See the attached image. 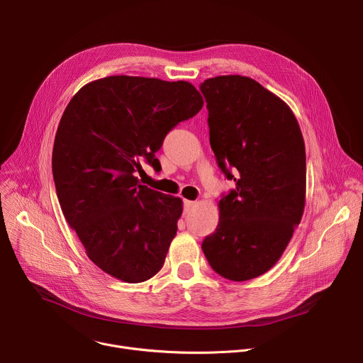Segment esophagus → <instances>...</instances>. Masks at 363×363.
Here are the masks:
<instances>
[{
  "mask_svg": "<svg viewBox=\"0 0 363 363\" xmlns=\"http://www.w3.org/2000/svg\"><path fill=\"white\" fill-rule=\"evenodd\" d=\"M195 205V202L194 201H188V199H185L184 201V213H189L191 210H192V206Z\"/></svg>",
  "mask_w": 363,
  "mask_h": 363,
  "instance_id": "esophagus-1",
  "label": "esophagus"
}]
</instances>
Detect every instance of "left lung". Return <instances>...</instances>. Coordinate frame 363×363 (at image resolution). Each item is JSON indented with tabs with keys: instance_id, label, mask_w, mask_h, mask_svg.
Instances as JSON below:
<instances>
[{
	"instance_id": "8db88e82",
	"label": "left lung",
	"mask_w": 363,
	"mask_h": 363,
	"mask_svg": "<svg viewBox=\"0 0 363 363\" xmlns=\"http://www.w3.org/2000/svg\"><path fill=\"white\" fill-rule=\"evenodd\" d=\"M210 143L235 189L218 202L217 230L202 251L220 276L245 281L267 273L284 252L306 202V150L286 101L238 74L199 86Z\"/></svg>"
}]
</instances>
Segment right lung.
Listing matches in <instances>:
<instances>
[{"mask_svg": "<svg viewBox=\"0 0 363 363\" xmlns=\"http://www.w3.org/2000/svg\"><path fill=\"white\" fill-rule=\"evenodd\" d=\"M203 106L189 82L109 76L69 101L53 146V178L65 218L87 257L125 283L157 274L177 235L182 199L139 184L167 133Z\"/></svg>", "mask_w": 363, "mask_h": 363, "instance_id": "add662e5", "label": "right lung"}]
</instances>
